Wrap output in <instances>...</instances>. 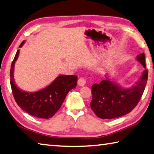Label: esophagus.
<instances>
[{
    "label": "esophagus",
    "mask_w": 154,
    "mask_h": 154,
    "mask_svg": "<svg viewBox=\"0 0 154 154\" xmlns=\"http://www.w3.org/2000/svg\"><path fill=\"white\" fill-rule=\"evenodd\" d=\"M78 85L80 86H85V84H86L85 78H79V79H78Z\"/></svg>",
    "instance_id": "obj_1"
}]
</instances>
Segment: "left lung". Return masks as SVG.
<instances>
[{"label":"left lung","instance_id":"1","mask_svg":"<svg viewBox=\"0 0 154 154\" xmlns=\"http://www.w3.org/2000/svg\"><path fill=\"white\" fill-rule=\"evenodd\" d=\"M137 60L146 68L144 53L138 55ZM106 76L99 85L92 86L91 106L97 117L111 119L122 117L137 106L146 88L148 71L145 69L135 85L129 88H123Z\"/></svg>","mask_w":154,"mask_h":154}]
</instances>
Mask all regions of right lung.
<instances>
[{
	"mask_svg": "<svg viewBox=\"0 0 154 154\" xmlns=\"http://www.w3.org/2000/svg\"><path fill=\"white\" fill-rule=\"evenodd\" d=\"M23 42L19 48L24 44ZM19 50L12 62L10 83L14 100L23 111L40 119H49L56 114L65 100L69 91L77 85L78 77L74 75H60L51 85L35 92H27L17 87L14 80V63L18 58Z\"/></svg>",
	"mask_w": 154,
	"mask_h": 154,
	"instance_id": "1",
	"label": "right lung"
}]
</instances>
